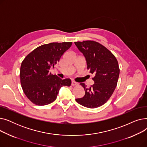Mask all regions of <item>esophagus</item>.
<instances>
[{
  "mask_svg": "<svg viewBox=\"0 0 147 147\" xmlns=\"http://www.w3.org/2000/svg\"><path fill=\"white\" fill-rule=\"evenodd\" d=\"M78 84V83H77V82H74V81H71V85L72 86H77Z\"/></svg>",
  "mask_w": 147,
  "mask_h": 147,
  "instance_id": "1",
  "label": "esophagus"
}]
</instances>
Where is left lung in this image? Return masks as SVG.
<instances>
[{"label":"left lung","instance_id":"obj_1","mask_svg":"<svg viewBox=\"0 0 147 147\" xmlns=\"http://www.w3.org/2000/svg\"><path fill=\"white\" fill-rule=\"evenodd\" d=\"M74 44L85 58L88 69L95 76L92 78L94 84L90 88L80 84L85 95L76 101L84 107L95 109L109 99L117 86L120 73L118 62L109 49L96 42L86 40Z\"/></svg>","mask_w":147,"mask_h":147}]
</instances>
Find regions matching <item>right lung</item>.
Segmentation results:
<instances>
[{
	"mask_svg": "<svg viewBox=\"0 0 147 147\" xmlns=\"http://www.w3.org/2000/svg\"><path fill=\"white\" fill-rule=\"evenodd\" d=\"M72 42L50 43L38 46L22 61L20 80L23 91L31 102L45 105L57 99L61 87L71 85L69 79H61L51 74L54 67Z\"/></svg>",
	"mask_w": 147,
	"mask_h": 147,
	"instance_id": "obj_1",
	"label": "right lung"
}]
</instances>
